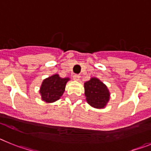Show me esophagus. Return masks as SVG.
I'll use <instances>...</instances> for the list:
<instances>
[{"label": "esophagus", "instance_id": "34e87169", "mask_svg": "<svg viewBox=\"0 0 151 151\" xmlns=\"http://www.w3.org/2000/svg\"><path fill=\"white\" fill-rule=\"evenodd\" d=\"M73 78H74V80H76V81H78L80 78V76L79 75H74V76H73Z\"/></svg>", "mask_w": 151, "mask_h": 151}]
</instances>
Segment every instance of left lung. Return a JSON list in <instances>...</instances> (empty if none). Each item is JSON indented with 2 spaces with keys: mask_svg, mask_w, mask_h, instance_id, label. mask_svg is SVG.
I'll return each mask as SVG.
<instances>
[{
  "mask_svg": "<svg viewBox=\"0 0 151 151\" xmlns=\"http://www.w3.org/2000/svg\"><path fill=\"white\" fill-rule=\"evenodd\" d=\"M86 101L92 107L104 109L110 98V92L107 86L99 78L92 77L84 84Z\"/></svg>",
  "mask_w": 151,
  "mask_h": 151,
  "instance_id": "8db88e82",
  "label": "left lung"
}]
</instances>
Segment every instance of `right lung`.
I'll list each match as a JSON object with an SVG mask.
<instances>
[{"mask_svg":"<svg viewBox=\"0 0 151 151\" xmlns=\"http://www.w3.org/2000/svg\"><path fill=\"white\" fill-rule=\"evenodd\" d=\"M69 80V78H61L59 74H54L44 79L39 90L41 100L45 103H54L59 100Z\"/></svg>","mask_w":151,"mask_h":151,"instance_id":"obj_1","label":"right lung"}]
</instances>
